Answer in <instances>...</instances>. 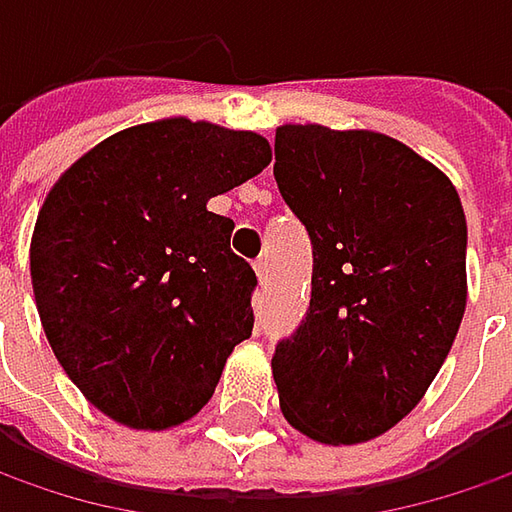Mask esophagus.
Instances as JSON below:
<instances>
[{
  "instance_id": "34e87169",
  "label": "esophagus",
  "mask_w": 512,
  "mask_h": 512,
  "mask_svg": "<svg viewBox=\"0 0 512 512\" xmlns=\"http://www.w3.org/2000/svg\"><path fill=\"white\" fill-rule=\"evenodd\" d=\"M255 275L260 283H266V278H269V266H266V260H255Z\"/></svg>"
}]
</instances>
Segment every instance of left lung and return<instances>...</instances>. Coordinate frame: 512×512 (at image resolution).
Wrapping results in <instances>:
<instances>
[{"instance_id": "8db88e82", "label": "left lung", "mask_w": 512, "mask_h": 512, "mask_svg": "<svg viewBox=\"0 0 512 512\" xmlns=\"http://www.w3.org/2000/svg\"><path fill=\"white\" fill-rule=\"evenodd\" d=\"M275 180L312 240V298L275 346L280 410L323 444H361L424 398L467 306L456 186L375 131L280 125Z\"/></svg>"}]
</instances>
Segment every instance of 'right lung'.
Instances as JSON below:
<instances>
[{"instance_id":"add662e5","label":"right lung","mask_w":512,"mask_h":512,"mask_svg":"<svg viewBox=\"0 0 512 512\" xmlns=\"http://www.w3.org/2000/svg\"><path fill=\"white\" fill-rule=\"evenodd\" d=\"M272 163L255 131L171 117L102 140L42 203L31 283L56 361L134 430L203 410L252 335L255 269L206 203Z\"/></svg>"}]
</instances>
